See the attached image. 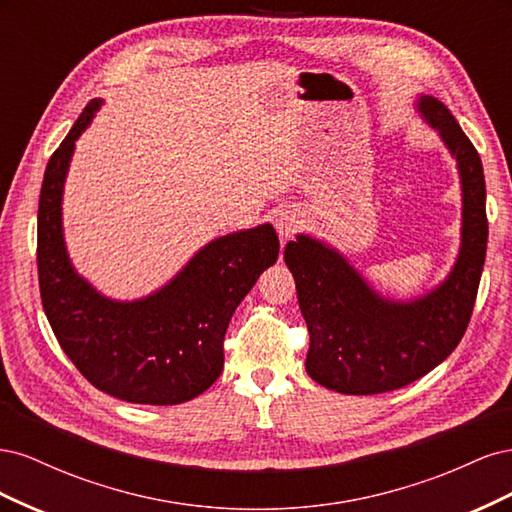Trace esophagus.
<instances>
[{"mask_svg":"<svg viewBox=\"0 0 512 512\" xmlns=\"http://www.w3.org/2000/svg\"><path fill=\"white\" fill-rule=\"evenodd\" d=\"M297 228H299V215H297V211L286 209L282 213H277L275 230H277V235H280L282 239H288L290 235H294V230H297Z\"/></svg>","mask_w":512,"mask_h":512,"instance_id":"1","label":"esophagus"}]
</instances>
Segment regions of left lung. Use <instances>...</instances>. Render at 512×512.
Instances as JSON below:
<instances>
[{"mask_svg":"<svg viewBox=\"0 0 512 512\" xmlns=\"http://www.w3.org/2000/svg\"><path fill=\"white\" fill-rule=\"evenodd\" d=\"M416 108L440 132L461 179V245L446 280L423 297L393 301L324 241L297 235L284 250L309 331L307 374L344 395H378L423 378L457 348L474 309L489 235L483 164L438 98L421 96Z\"/></svg>","mask_w":512,"mask_h":512,"instance_id":"1","label":"left lung"}]
</instances>
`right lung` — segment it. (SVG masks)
Returning a JSON list of instances; mask_svg holds the SVG:
<instances>
[{"mask_svg":"<svg viewBox=\"0 0 512 512\" xmlns=\"http://www.w3.org/2000/svg\"><path fill=\"white\" fill-rule=\"evenodd\" d=\"M102 100H91L44 170L38 205V280L59 346L96 386L130 404L175 406L205 393L224 367V335L237 305L280 254L260 224L213 239L149 297L115 301L72 267L61 198L74 143Z\"/></svg>","mask_w":512,"mask_h":512,"instance_id":"1","label":"right lung"}]
</instances>
